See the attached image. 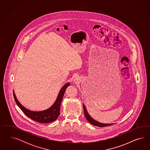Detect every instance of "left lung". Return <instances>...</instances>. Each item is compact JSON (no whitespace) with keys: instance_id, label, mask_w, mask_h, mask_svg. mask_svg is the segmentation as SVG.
<instances>
[{"instance_id":"left-lung-1","label":"left lung","mask_w":150,"mask_h":150,"mask_svg":"<svg viewBox=\"0 0 150 150\" xmlns=\"http://www.w3.org/2000/svg\"><path fill=\"white\" fill-rule=\"evenodd\" d=\"M83 110H84V114L85 116L87 119V120H88V122L90 123H91V124L97 126V127H107L111 125L112 124H113V123L112 124H103V123H100L97 121H96L95 120H94L93 118H91L90 115L88 114L86 108L85 106V105H83Z\"/></svg>"}]
</instances>
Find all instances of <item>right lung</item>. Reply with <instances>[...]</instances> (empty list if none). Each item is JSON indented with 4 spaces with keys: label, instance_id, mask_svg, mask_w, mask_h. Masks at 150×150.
Here are the masks:
<instances>
[{
    "label": "right lung",
    "instance_id": "1",
    "mask_svg": "<svg viewBox=\"0 0 150 150\" xmlns=\"http://www.w3.org/2000/svg\"><path fill=\"white\" fill-rule=\"evenodd\" d=\"M70 86V83L68 82L64 85L61 88L60 91L58 93L57 100H55L54 104L50 108L46 109L43 111L35 112L31 111L29 109H27L21 105L18 100H17L15 94L13 91V95L15 102L16 103L18 107L21 109L24 114L27 115L28 118H31L33 120H35L38 123H51L55 120L60 114V108L62 101L63 100L64 92L67 88Z\"/></svg>",
    "mask_w": 150,
    "mask_h": 150
}]
</instances>
